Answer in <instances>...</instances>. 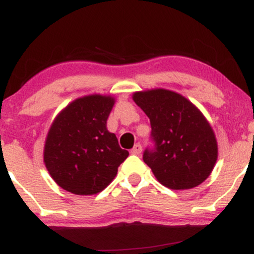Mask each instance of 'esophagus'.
Instances as JSON below:
<instances>
[{"label":"esophagus","instance_id":"obj_1","mask_svg":"<svg viewBox=\"0 0 254 254\" xmlns=\"http://www.w3.org/2000/svg\"><path fill=\"white\" fill-rule=\"evenodd\" d=\"M141 151H142V145L139 143H136L135 147L131 149L130 153L133 154V155H139V154H141Z\"/></svg>","mask_w":254,"mask_h":254}]
</instances>
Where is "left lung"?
Segmentation results:
<instances>
[{
	"label": "left lung",
	"instance_id": "1",
	"mask_svg": "<svg viewBox=\"0 0 254 254\" xmlns=\"http://www.w3.org/2000/svg\"><path fill=\"white\" fill-rule=\"evenodd\" d=\"M133 101L150 119L153 149L143 161L166 188H196L214 170L217 141L203 113L183 95L157 88L136 92Z\"/></svg>",
	"mask_w": 254,
	"mask_h": 254
}]
</instances>
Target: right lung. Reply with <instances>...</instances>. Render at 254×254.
I'll return each instance as SVG.
<instances>
[{
    "mask_svg": "<svg viewBox=\"0 0 254 254\" xmlns=\"http://www.w3.org/2000/svg\"><path fill=\"white\" fill-rule=\"evenodd\" d=\"M115 105L110 95L78 98L55 118L44 147V162L61 188L80 196L99 193L129 155L106 127Z\"/></svg>",
    "mask_w": 254,
    "mask_h": 254,
    "instance_id": "obj_1",
    "label": "right lung"
}]
</instances>
